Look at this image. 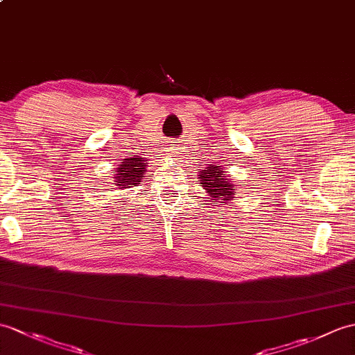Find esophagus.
Instances as JSON below:
<instances>
[{
	"label": "esophagus",
	"mask_w": 355,
	"mask_h": 355,
	"mask_svg": "<svg viewBox=\"0 0 355 355\" xmlns=\"http://www.w3.org/2000/svg\"><path fill=\"white\" fill-rule=\"evenodd\" d=\"M175 150H177V148H174V146H171V148H169V153H171V154H175V153H177Z\"/></svg>",
	"instance_id": "34e87169"
}]
</instances>
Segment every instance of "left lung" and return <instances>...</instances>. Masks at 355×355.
Segmentation results:
<instances>
[{"mask_svg": "<svg viewBox=\"0 0 355 355\" xmlns=\"http://www.w3.org/2000/svg\"><path fill=\"white\" fill-rule=\"evenodd\" d=\"M198 180L201 181V186L207 192L211 204H228L234 198V184L228 178V174L222 166L210 164L209 168L200 171ZM220 204V205H222Z\"/></svg>", "mask_w": 355, "mask_h": 355, "instance_id": "left-lung-1", "label": "left lung"}]
</instances>
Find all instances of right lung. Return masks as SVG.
Listing matches in <instances>:
<instances>
[{
    "instance_id": "obj_1",
    "label": "right lung",
    "mask_w": 355,
    "mask_h": 355,
    "mask_svg": "<svg viewBox=\"0 0 355 355\" xmlns=\"http://www.w3.org/2000/svg\"><path fill=\"white\" fill-rule=\"evenodd\" d=\"M146 159L135 155V157L123 159L121 164H118L116 174H114V183L118 189H128L133 186H139L140 180H144L145 171L148 164H145Z\"/></svg>"
}]
</instances>
